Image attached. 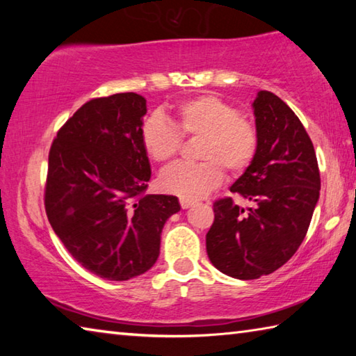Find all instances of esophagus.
<instances>
[{
    "instance_id": "obj_1",
    "label": "esophagus",
    "mask_w": 356,
    "mask_h": 356,
    "mask_svg": "<svg viewBox=\"0 0 356 356\" xmlns=\"http://www.w3.org/2000/svg\"><path fill=\"white\" fill-rule=\"evenodd\" d=\"M190 206H193V201H190V200H180V207H182V209H188Z\"/></svg>"
}]
</instances>
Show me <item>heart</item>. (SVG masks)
I'll return each mask as SVG.
<instances>
[{"label":"heart","instance_id":"obj_1","mask_svg":"<svg viewBox=\"0 0 356 356\" xmlns=\"http://www.w3.org/2000/svg\"><path fill=\"white\" fill-rule=\"evenodd\" d=\"M169 122L150 116L141 125V144L149 159L168 163L182 146V136H201L197 144L200 163H176L160 176L166 193L182 200H200L229 174L245 171L259 147L256 125L240 116L236 106L216 95L204 94L182 102L168 113Z\"/></svg>","mask_w":356,"mask_h":356}]
</instances>
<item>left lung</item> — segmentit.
<instances>
[{
	"instance_id": "8db88e82",
	"label": "left lung",
	"mask_w": 356,
	"mask_h": 356,
	"mask_svg": "<svg viewBox=\"0 0 356 356\" xmlns=\"http://www.w3.org/2000/svg\"><path fill=\"white\" fill-rule=\"evenodd\" d=\"M252 108L257 154L231 191L254 206L246 212L232 197L215 201L206 236L210 262L237 280L273 273L295 254L321 190L316 150L297 114L268 91L257 94Z\"/></svg>"
}]
</instances>
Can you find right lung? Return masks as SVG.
I'll list each match as a JSON object with an SVG mask.
<instances>
[{
  "label": "right lung",
  "mask_w": 356,
  "mask_h": 356,
  "mask_svg": "<svg viewBox=\"0 0 356 356\" xmlns=\"http://www.w3.org/2000/svg\"><path fill=\"white\" fill-rule=\"evenodd\" d=\"M146 111V99L135 92L91 99L58 130L48 154V221L78 264L110 281L152 267L161 229L180 210L176 196L144 195Z\"/></svg>",
  "instance_id": "right-lung-1"
}]
</instances>
